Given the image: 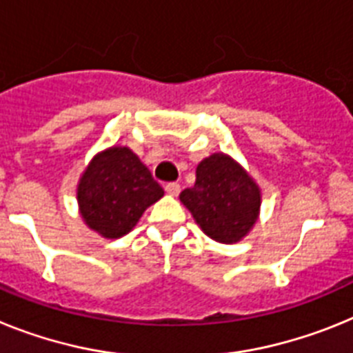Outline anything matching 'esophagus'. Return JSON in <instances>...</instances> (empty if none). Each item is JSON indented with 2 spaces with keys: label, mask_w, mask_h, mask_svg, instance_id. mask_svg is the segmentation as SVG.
Masks as SVG:
<instances>
[{
  "label": "esophagus",
  "mask_w": 353,
  "mask_h": 353,
  "mask_svg": "<svg viewBox=\"0 0 353 353\" xmlns=\"http://www.w3.org/2000/svg\"><path fill=\"white\" fill-rule=\"evenodd\" d=\"M165 192H167L168 195H172V197H177L181 192L179 183H168V185H165Z\"/></svg>",
  "instance_id": "esophagus-1"
}]
</instances>
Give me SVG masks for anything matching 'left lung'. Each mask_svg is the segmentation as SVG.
I'll return each mask as SVG.
<instances>
[{
    "instance_id": "1",
    "label": "left lung",
    "mask_w": 353,
    "mask_h": 353,
    "mask_svg": "<svg viewBox=\"0 0 353 353\" xmlns=\"http://www.w3.org/2000/svg\"><path fill=\"white\" fill-rule=\"evenodd\" d=\"M192 188L181 192L179 199L190 210L199 228L220 243H236L254 228L261 190L231 156L214 152L197 165Z\"/></svg>"
}]
</instances>
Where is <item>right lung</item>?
<instances>
[{
	"mask_svg": "<svg viewBox=\"0 0 353 353\" xmlns=\"http://www.w3.org/2000/svg\"><path fill=\"white\" fill-rule=\"evenodd\" d=\"M163 194L130 147L113 145L94 156L79 177V213L92 231L115 240L128 234Z\"/></svg>",
	"mask_w": 353,
	"mask_h": 353,
	"instance_id": "right-lung-1",
	"label": "right lung"
}]
</instances>
